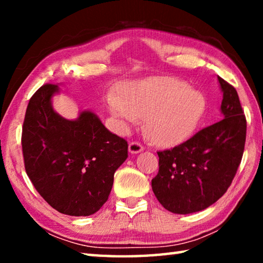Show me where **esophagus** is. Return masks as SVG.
I'll return each mask as SVG.
<instances>
[{
    "instance_id": "1",
    "label": "esophagus",
    "mask_w": 263,
    "mask_h": 263,
    "mask_svg": "<svg viewBox=\"0 0 263 263\" xmlns=\"http://www.w3.org/2000/svg\"><path fill=\"white\" fill-rule=\"evenodd\" d=\"M144 151V146L140 145L139 142H131L130 145H128V152L131 154H138Z\"/></svg>"
}]
</instances>
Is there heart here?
I'll list each match as a JSON object with an SVG mask.
<instances>
[{
	"mask_svg": "<svg viewBox=\"0 0 263 263\" xmlns=\"http://www.w3.org/2000/svg\"><path fill=\"white\" fill-rule=\"evenodd\" d=\"M108 108L123 130L144 119V131L162 147L179 145L193 135L205 110L201 91L169 78L126 83L121 97L109 96Z\"/></svg>",
	"mask_w": 263,
	"mask_h": 263,
	"instance_id": "obj_1",
	"label": "heart"
}]
</instances>
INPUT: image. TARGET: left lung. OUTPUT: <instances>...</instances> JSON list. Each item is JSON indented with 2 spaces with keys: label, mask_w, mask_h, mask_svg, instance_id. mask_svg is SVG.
<instances>
[{
  "label": "left lung",
  "mask_w": 263,
  "mask_h": 263,
  "mask_svg": "<svg viewBox=\"0 0 263 263\" xmlns=\"http://www.w3.org/2000/svg\"><path fill=\"white\" fill-rule=\"evenodd\" d=\"M218 82L224 118L173 149L158 152L153 193L166 210L177 215L202 211L216 203L232 183L241 162L246 118L234 87L219 77Z\"/></svg>",
  "instance_id": "1"
}]
</instances>
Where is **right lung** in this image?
<instances>
[{
  "instance_id": "add662e5",
  "label": "right lung",
  "mask_w": 263,
  "mask_h": 263,
  "mask_svg": "<svg viewBox=\"0 0 263 263\" xmlns=\"http://www.w3.org/2000/svg\"><path fill=\"white\" fill-rule=\"evenodd\" d=\"M60 84H45L26 108L22 147L25 171L39 195L64 215H94L108 201L127 142L91 110L66 119L53 108Z\"/></svg>"
}]
</instances>
